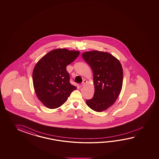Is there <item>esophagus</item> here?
Instances as JSON below:
<instances>
[{"label":"esophagus","instance_id":"obj_1","mask_svg":"<svg viewBox=\"0 0 159 159\" xmlns=\"http://www.w3.org/2000/svg\"><path fill=\"white\" fill-rule=\"evenodd\" d=\"M87 80H84L83 81V82H82V86H84L85 84H87Z\"/></svg>","mask_w":159,"mask_h":159}]
</instances>
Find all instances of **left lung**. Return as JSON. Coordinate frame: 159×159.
<instances>
[{"label":"left lung","instance_id":"left-lung-1","mask_svg":"<svg viewBox=\"0 0 159 159\" xmlns=\"http://www.w3.org/2000/svg\"><path fill=\"white\" fill-rule=\"evenodd\" d=\"M83 59L93 72L94 95L87 100L89 107L96 112L106 111L115 103L121 91L123 69L116 57L111 53L97 50L84 52Z\"/></svg>","mask_w":159,"mask_h":159}]
</instances>
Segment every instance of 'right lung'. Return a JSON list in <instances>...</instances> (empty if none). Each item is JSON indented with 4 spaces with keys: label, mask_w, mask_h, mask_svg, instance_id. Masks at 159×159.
<instances>
[{
    "label": "right lung",
    "mask_w": 159,
    "mask_h": 159,
    "mask_svg": "<svg viewBox=\"0 0 159 159\" xmlns=\"http://www.w3.org/2000/svg\"><path fill=\"white\" fill-rule=\"evenodd\" d=\"M80 51L57 48L39 60L33 71V81L38 99L48 108L62 106L77 87L70 84L66 66L75 61Z\"/></svg>",
    "instance_id": "add662e5"
}]
</instances>
